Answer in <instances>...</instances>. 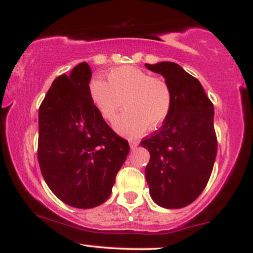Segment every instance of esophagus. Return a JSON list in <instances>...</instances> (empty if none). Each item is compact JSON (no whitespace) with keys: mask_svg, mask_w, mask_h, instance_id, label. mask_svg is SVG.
Returning <instances> with one entry per match:
<instances>
[{"mask_svg":"<svg viewBox=\"0 0 253 253\" xmlns=\"http://www.w3.org/2000/svg\"><path fill=\"white\" fill-rule=\"evenodd\" d=\"M138 145H139V141L132 140V139H130V140H129V146L132 147V149H135V147L138 146Z\"/></svg>","mask_w":253,"mask_h":253,"instance_id":"34e87169","label":"esophagus"}]
</instances>
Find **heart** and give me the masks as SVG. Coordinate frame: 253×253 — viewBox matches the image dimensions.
Segmentation results:
<instances>
[{
    "mask_svg": "<svg viewBox=\"0 0 253 253\" xmlns=\"http://www.w3.org/2000/svg\"><path fill=\"white\" fill-rule=\"evenodd\" d=\"M108 83L94 78L89 94L104 120L112 123L125 102L126 110L118 117L114 127L119 132L136 135L164 123L172 106V90L167 80L133 66L113 69L107 75Z\"/></svg>",
    "mask_w": 253,
    "mask_h": 253,
    "instance_id": "heart-1",
    "label": "heart"
}]
</instances>
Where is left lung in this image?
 <instances>
[{
	"mask_svg": "<svg viewBox=\"0 0 253 253\" xmlns=\"http://www.w3.org/2000/svg\"><path fill=\"white\" fill-rule=\"evenodd\" d=\"M146 68L161 74L172 90L163 126L140 143L150 152L146 182L157 205L177 210L195 201L210 181L217 151L213 103L201 83L178 64Z\"/></svg>",
	"mask_w": 253,
	"mask_h": 253,
	"instance_id": "left-lung-1",
	"label": "left lung"
}]
</instances>
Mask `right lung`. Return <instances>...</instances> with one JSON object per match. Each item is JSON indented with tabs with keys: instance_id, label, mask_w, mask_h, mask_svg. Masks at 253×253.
Listing matches in <instances>:
<instances>
[{
	"instance_id": "add662e5",
	"label": "right lung",
	"mask_w": 253,
	"mask_h": 253,
	"mask_svg": "<svg viewBox=\"0 0 253 253\" xmlns=\"http://www.w3.org/2000/svg\"><path fill=\"white\" fill-rule=\"evenodd\" d=\"M91 70L75 66L52 83L39 108L38 162L46 184L64 203L92 208L108 199L129 152L126 139L101 117L89 94Z\"/></svg>"
}]
</instances>
